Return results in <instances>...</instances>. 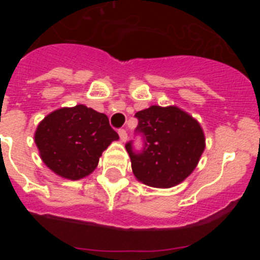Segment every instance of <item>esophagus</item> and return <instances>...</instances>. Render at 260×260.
Listing matches in <instances>:
<instances>
[{
  "instance_id": "obj_1",
  "label": "esophagus",
  "mask_w": 260,
  "mask_h": 260,
  "mask_svg": "<svg viewBox=\"0 0 260 260\" xmlns=\"http://www.w3.org/2000/svg\"><path fill=\"white\" fill-rule=\"evenodd\" d=\"M118 135H119V139H121V142L127 141V133H126V130H123V128L118 130Z\"/></svg>"
}]
</instances>
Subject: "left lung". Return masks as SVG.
<instances>
[{
    "mask_svg": "<svg viewBox=\"0 0 260 260\" xmlns=\"http://www.w3.org/2000/svg\"><path fill=\"white\" fill-rule=\"evenodd\" d=\"M135 132L143 137V148L126 143L133 173L144 185L168 189L182 182L198 165L206 147L197 119L177 107L152 105L135 113Z\"/></svg>",
    "mask_w": 260,
    "mask_h": 260,
    "instance_id": "1",
    "label": "left lung"
}]
</instances>
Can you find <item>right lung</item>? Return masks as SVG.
I'll list each match as a JSON object with an SVG mask.
<instances>
[{"label": "right lung", "mask_w": 260, "mask_h": 260, "mask_svg": "<svg viewBox=\"0 0 260 260\" xmlns=\"http://www.w3.org/2000/svg\"><path fill=\"white\" fill-rule=\"evenodd\" d=\"M118 139L109 119L86 105L61 108L48 114L35 133L44 164L68 180H80L95 171L103 151Z\"/></svg>", "instance_id": "add662e5"}]
</instances>
